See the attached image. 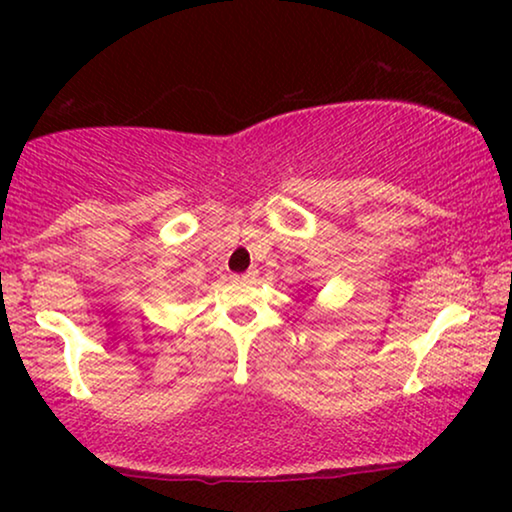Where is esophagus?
Here are the masks:
<instances>
[{
	"mask_svg": "<svg viewBox=\"0 0 512 512\" xmlns=\"http://www.w3.org/2000/svg\"><path fill=\"white\" fill-rule=\"evenodd\" d=\"M256 277V272L254 270H249V272H244V275H237V279H242V282H251V279Z\"/></svg>",
	"mask_w": 512,
	"mask_h": 512,
	"instance_id": "34e87169",
	"label": "esophagus"
}]
</instances>
